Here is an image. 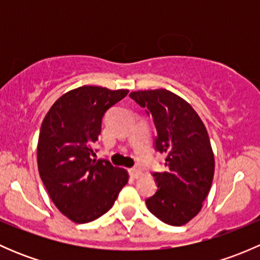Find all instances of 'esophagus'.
Returning a JSON list of instances; mask_svg holds the SVG:
<instances>
[{
    "label": "esophagus",
    "mask_w": 260,
    "mask_h": 260,
    "mask_svg": "<svg viewBox=\"0 0 260 260\" xmlns=\"http://www.w3.org/2000/svg\"><path fill=\"white\" fill-rule=\"evenodd\" d=\"M128 172H129V176L132 177V179H140V177L142 176V172L138 169H129Z\"/></svg>",
    "instance_id": "1"
}]
</instances>
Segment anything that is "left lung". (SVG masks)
Instances as JSON below:
<instances>
[{
	"mask_svg": "<svg viewBox=\"0 0 260 260\" xmlns=\"http://www.w3.org/2000/svg\"><path fill=\"white\" fill-rule=\"evenodd\" d=\"M129 96L152 117L154 149L166 156V171L152 174L157 191L146 205L161 221L181 226L201 210L214 179L208 131L192 107L172 91L140 90Z\"/></svg>",
	"mask_w": 260,
	"mask_h": 260,
	"instance_id": "left-lung-1",
	"label": "left lung"
}]
</instances>
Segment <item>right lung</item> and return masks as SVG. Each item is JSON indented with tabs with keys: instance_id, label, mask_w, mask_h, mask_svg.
<instances>
[{
	"instance_id": "add662e5",
	"label": "right lung",
	"mask_w": 260,
	"mask_h": 260,
	"mask_svg": "<svg viewBox=\"0 0 260 260\" xmlns=\"http://www.w3.org/2000/svg\"><path fill=\"white\" fill-rule=\"evenodd\" d=\"M127 94L123 89L80 86L60 96L41 124L39 174L55 206L77 224L106 214L128 182L124 169L91 158L104 115Z\"/></svg>"
}]
</instances>
